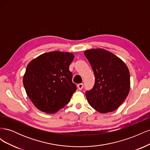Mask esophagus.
Instances as JSON below:
<instances>
[{
  "label": "esophagus",
  "instance_id": "esophagus-1",
  "mask_svg": "<svg viewBox=\"0 0 150 150\" xmlns=\"http://www.w3.org/2000/svg\"><path fill=\"white\" fill-rule=\"evenodd\" d=\"M77 87H78V89L79 90H81L83 88V84H82V83L78 84V85H77Z\"/></svg>",
  "mask_w": 150,
  "mask_h": 150
}]
</instances>
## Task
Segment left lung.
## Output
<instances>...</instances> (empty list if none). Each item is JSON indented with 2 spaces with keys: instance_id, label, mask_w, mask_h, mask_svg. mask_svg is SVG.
I'll return each mask as SVG.
<instances>
[{
  "instance_id": "obj_1",
  "label": "left lung",
  "mask_w": 150,
  "mask_h": 150,
  "mask_svg": "<svg viewBox=\"0 0 150 150\" xmlns=\"http://www.w3.org/2000/svg\"><path fill=\"white\" fill-rule=\"evenodd\" d=\"M84 54L95 76L93 88L86 92L88 103L101 113L116 110L125 100L129 91L128 67L121 59L105 49H89Z\"/></svg>"
}]
</instances>
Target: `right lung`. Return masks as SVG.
Wrapping results in <instances>:
<instances>
[{"label":"right lung","instance_id":"1","mask_svg":"<svg viewBox=\"0 0 150 150\" xmlns=\"http://www.w3.org/2000/svg\"><path fill=\"white\" fill-rule=\"evenodd\" d=\"M72 53L53 51L31 61L23 78L25 91L34 105L46 113H54L65 106L77 89L69 67Z\"/></svg>","mask_w":150,"mask_h":150}]
</instances>
